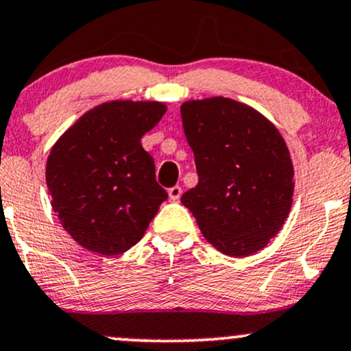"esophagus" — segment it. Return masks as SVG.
Masks as SVG:
<instances>
[{
    "mask_svg": "<svg viewBox=\"0 0 351 351\" xmlns=\"http://www.w3.org/2000/svg\"><path fill=\"white\" fill-rule=\"evenodd\" d=\"M168 195H169V200L173 202L180 200V197H182V186H171V189L168 190Z\"/></svg>",
    "mask_w": 351,
    "mask_h": 351,
    "instance_id": "1",
    "label": "esophagus"
}]
</instances>
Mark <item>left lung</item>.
Here are the masks:
<instances>
[{"instance_id":"8db88e82","label":"left lung","mask_w":351,"mask_h":351,"mask_svg":"<svg viewBox=\"0 0 351 351\" xmlns=\"http://www.w3.org/2000/svg\"><path fill=\"white\" fill-rule=\"evenodd\" d=\"M182 120L198 173L182 204L224 254L263 250L292 205L293 166L284 137L261 113L231 98L185 101Z\"/></svg>"}]
</instances>
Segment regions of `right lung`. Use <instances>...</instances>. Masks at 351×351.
<instances>
[{
    "mask_svg": "<svg viewBox=\"0 0 351 351\" xmlns=\"http://www.w3.org/2000/svg\"><path fill=\"white\" fill-rule=\"evenodd\" d=\"M165 112L158 101L101 104L52 147L45 168L52 208L86 250L113 256L132 247L168 198L141 144Z\"/></svg>",
    "mask_w": 351,
    "mask_h": 351,
    "instance_id": "1",
    "label": "right lung"
}]
</instances>
